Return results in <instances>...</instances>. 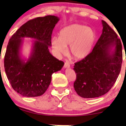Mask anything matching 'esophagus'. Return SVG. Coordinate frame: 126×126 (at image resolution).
<instances>
[{"label":"esophagus","mask_w":126,"mask_h":126,"mask_svg":"<svg viewBox=\"0 0 126 126\" xmlns=\"http://www.w3.org/2000/svg\"><path fill=\"white\" fill-rule=\"evenodd\" d=\"M63 67H64V68H69V67H70L69 62L68 61H66V62H65Z\"/></svg>","instance_id":"34e87169"}]
</instances>
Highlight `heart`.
<instances>
[{
    "mask_svg": "<svg viewBox=\"0 0 126 126\" xmlns=\"http://www.w3.org/2000/svg\"><path fill=\"white\" fill-rule=\"evenodd\" d=\"M96 38V34L92 29L80 24H73L62 29L59 37H53L51 45L58 55L65 54L66 46H69L72 56L76 59L81 60L90 54Z\"/></svg>",
    "mask_w": 126,
    "mask_h": 126,
    "instance_id": "heart-1",
    "label": "heart"
}]
</instances>
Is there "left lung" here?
Here are the masks:
<instances>
[{"mask_svg":"<svg viewBox=\"0 0 126 126\" xmlns=\"http://www.w3.org/2000/svg\"><path fill=\"white\" fill-rule=\"evenodd\" d=\"M101 22L102 34L92 52L74 66L76 74L74 88L84 98L98 97L107 93L121 70V41L106 22Z\"/></svg>","mask_w":126,"mask_h":126,"instance_id":"1","label":"left lung"}]
</instances>
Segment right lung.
Segmentation results:
<instances>
[{
  "label": "right lung",
  "mask_w": 126,
  "mask_h": 126,
  "mask_svg": "<svg viewBox=\"0 0 126 126\" xmlns=\"http://www.w3.org/2000/svg\"><path fill=\"white\" fill-rule=\"evenodd\" d=\"M59 20L54 15L38 17L22 25L10 39L4 57L5 72L13 88L23 96L44 94L50 84L51 75L64 65L49 50L53 29ZM24 37L34 40L28 59L21 53Z\"/></svg>",
  "instance_id": "add662e5"
}]
</instances>
